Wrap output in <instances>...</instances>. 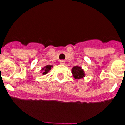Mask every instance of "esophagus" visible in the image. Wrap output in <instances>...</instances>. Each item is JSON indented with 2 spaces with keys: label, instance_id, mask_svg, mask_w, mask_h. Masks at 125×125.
I'll return each mask as SVG.
<instances>
[{
  "label": "esophagus",
  "instance_id": "34e87169",
  "mask_svg": "<svg viewBox=\"0 0 125 125\" xmlns=\"http://www.w3.org/2000/svg\"><path fill=\"white\" fill-rule=\"evenodd\" d=\"M59 62L60 64H62V65H64L65 63V60H60Z\"/></svg>",
  "mask_w": 125,
  "mask_h": 125
}]
</instances>
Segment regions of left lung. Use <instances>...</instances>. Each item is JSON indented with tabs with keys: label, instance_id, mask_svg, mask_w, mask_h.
Listing matches in <instances>:
<instances>
[{
	"label": "left lung",
	"instance_id": "obj_1",
	"mask_svg": "<svg viewBox=\"0 0 125 125\" xmlns=\"http://www.w3.org/2000/svg\"><path fill=\"white\" fill-rule=\"evenodd\" d=\"M72 73L75 79H81L85 76L83 70L80 67H77V66L72 68Z\"/></svg>",
	"mask_w": 125,
	"mask_h": 125
}]
</instances>
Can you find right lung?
I'll list each match as a JSON object with an SVG mask.
<instances>
[{
  "label": "right lung",
  "mask_w": 125,
  "mask_h": 125,
  "mask_svg": "<svg viewBox=\"0 0 125 125\" xmlns=\"http://www.w3.org/2000/svg\"><path fill=\"white\" fill-rule=\"evenodd\" d=\"M51 67H53V66L52 65H48L46 66L45 67L42 68V69H41L42 71V74H46L47 73H48L49 71L51 70Z\"/></svg>",
  "instance_id": "obj_1"
}]
</instances>
